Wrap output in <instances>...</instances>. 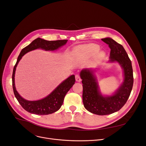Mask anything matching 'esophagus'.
Listing matches in <instances>:
<instances>
[{
	"label": "esophagus",
	"instance_id": "esophagus-1",
	"mask_svg": "<svg viewBox=\"0 0 146 146\" xmlns=\"http://www.w3.org/2000/svg\"><path fill=\"white\" fill-rule=\"evenodd\" d=\"M76 80L77 82H80L81 81V78L79 74H76Z\"/></svg>",
	"mask_w": 146,
	"mask_h": 146
}]
</instances>
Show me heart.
Listing matches in <instances>:
<instances>
[{
	"label": "heart",
	"instance_id": "b5f03b06",
	"mask_svg": "<svg viewBox=\"0 0 146 146\" xmlns=\"http://www.w3.org/2000/svg\"><path fill=\"white\" fill-rule=\"evenodd\" d=\"M99 48V46L96 44H90L85 46H82L78 47V50H91V51H97Z\"/></svg>",
	"mask_w": 146,
	"mask_h": 146
}]
</instances>
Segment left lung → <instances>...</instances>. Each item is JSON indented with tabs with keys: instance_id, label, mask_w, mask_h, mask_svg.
I'll use <instances>...</instances> for the list:
<instances>
[{
	"instance_id": "1",
	"label": "left lung",
	"mask_w": 146,
	"mask_h": 146,
	"mask_svg": "<svg viewBox=\"0 0 146 146\" xmlns=\"http://www.w3.org/2000/svg\"><path fill=\"white\" fill-rule=\"evenodd\" d=\"M111 49L110 62L117 61L123 69L124 81L115 94L104 97L99 91L98 82L93 71L82 70L80 77L83 83V102L90 112L98 115H107L119 111L125 104L130 95L133 85V75L131 62L123 46L113 39H102Z\"/></svg>"
}]
</instances>
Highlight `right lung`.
Wrapping results in <instances>:
<instances>
[{
	"label": "right lung",
	"instance_id": "obj_1",
	"mask_svg": "<svg viewBox=\"0 0 146 146\" xmlns=\"http://www.w3.org/2000/svg\"><path fill=\"white\" fill-rule=\"evenodd\" d=\"M67 39L56 41H47L38 38L29 45L22 49L14 66L12 75V85L15 96L20 105L26 111L38 115H46L54 113L61 108L63 103L64 96L76 82L74 75L70 76L61 83L56 89L46 98L36 101H29L23 99L17 92L15 85V74L16 68L19 61L26 53L31 50L41 48L45 50H54L67 42Z\"/></svg>",
	"mask_w": 146,
	"mask_h": 146
}]
</instances>
